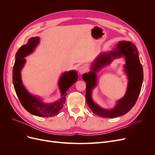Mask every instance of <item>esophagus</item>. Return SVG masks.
I'll list each match as a JSON object with an SVG mask.
<instances>
[{
  "label": "esophagus",
  "mask_w": 155,
  "mask_h": 155,
  "mask_svg": "<svg viewBox=\"0 0 155 155\" xmlns=\"http://www.w3.org/2000/svg\"><path fill=\"white\" fill-rule=\"evenodd\" d=\"M86 70H87V68L85 66H80L78 68V72L80 73H84L86 71Z\"/></svg>",
  "instance_id": "34e87169"
}]
</instances>
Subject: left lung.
Here are the masks:
<instances>
[{
  "mask_svg": "<svg viewBox=\"0 0 155 155\" xmlns=\"http://www.w3.org/2000/svg\"><path fill=\"white\" fill-rule=\"evenodd\" d=\"M115 50L107 54H101L93 63L92 71H90L88 74H84L82 77L87 84L85 97L88 105L94 114L103 117H116L127 113L136 104L143 84V67L134 45L130 41H123L119 43ZM121 55L124 56L127 61L125 69L129 77L128 90L124 98L118 102L115 108L105 110L95 104L91 98L92 88L96 82L95 71L105 64H108L112 59Z\"/></svg>",
  "mask_w": 155,
  "mask_h": 155,
  "instance_id": "obj_1",
  "label": "left lung"
}]
</instances>
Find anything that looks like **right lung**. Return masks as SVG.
I'll list each match as a JSON object with an SVG mask.
<instances>
[{
  "mask_svg": "<svg viewBox=\"0 0 155 155\" xmlns=\"http://www.w3.org/2000/svg\"><path fill=\"white\" fill-rule=\"evenodd\" d=\"M38 37L31 38L26 45L22 46L16 53V58L12 71V80L14 89L23 107L32 114L41 117H52L58 114L65 102L68 89L77 81L76 71L64 73L59 80V86L62 94L61 99L51 104H44L37 97L31 95L22 85L21 70L26 61L24 58L34 50L39 43Z\"/></svg>",
  "mask_w": 155,
  "mask_h": 155,
  "instance_id": "obj_1",
  "label": "right lung"
}]
</instances>
